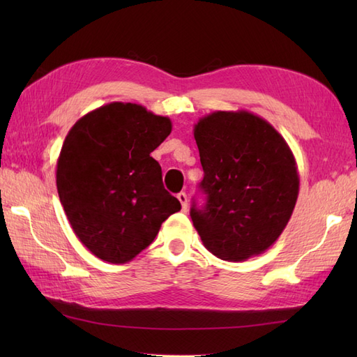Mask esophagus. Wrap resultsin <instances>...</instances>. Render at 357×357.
<instances>
[{"mask_svg":"<svg viewBox=\"0 0 357 357\" xmlns=\"http://www.w3.org/2000/svg\"><path fill=\"white\" fill-rule=\"evenodd\" d=\"M178 201L181 202V207H183V211H187L188 210V199H187V195L184 192H181L176 195Z\"/></svg>","mask_w":357,"mask_h":357,"instance_id":"1","label":"esophagus"}]
</instances>
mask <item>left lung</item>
I'll list each match as a JSON object with an SVG mask.
<instances>
[{
  "mask_svg": "<svg viewBox=\"0 0 357 357\" xmlns=\"http://www.w3.org/2000/svg\"><path fill=\"white\" fill-rule=\"evenodd\" d=\"M207 202L190 216L204 245L241 262L268 250L298 201L299 174L280 133L247 110L213 112L193 128Z\"/></svg>",
  "mask_w": 357,
  "mask_h": 357,
  "instance_id": "left-lung-1",
  "label": "left lung"
}]
</instances>
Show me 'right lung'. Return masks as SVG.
Listing matches in <instances>:
<instances>
[{
    "label": "right lung",
    "mask_w": 357,
    "mask_h": 357,
    "mask_svg": "<svg viewBox=\"0 0 357 357\" xmlns=\"http://www.w3.org/2000/svg\"><path fill=\"white\" fill-rule=\"evenodd\" d=\"M172 121L139 104L110 102L79 118L56 162V188L78 239L102 261L126 264L147 248L179 201L150 156Z\"/></svg>",
    "instance_id": "obj_1"
}]
</instances>
